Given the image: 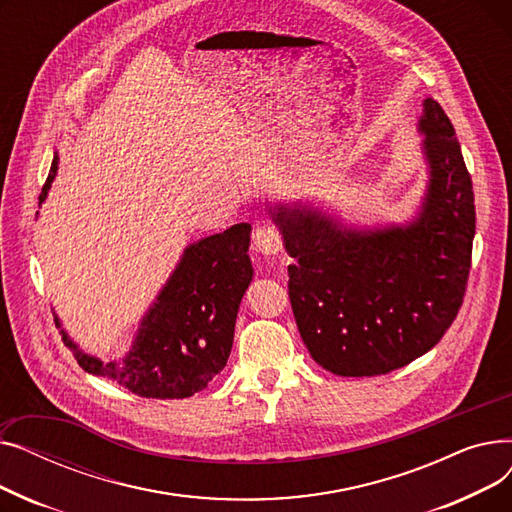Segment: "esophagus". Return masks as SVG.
<instances>
[{
  "label": "esophagus",
  "instance_id": "34e87169",
  "mask_svg": "<svg viewBox=\"0 0 512 512\" xmlns=\"http://www.w3.org/2000/svg\"><path fill=\"white\" fill-rule=\"evenodd\" d=\"M255 249L263 255H276L282 251V234L274 226H261L255 230Z\"/></svg>",
  "mask_w": 512,
  "mask_h": 512
}]
</instances>
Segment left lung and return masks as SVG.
Instances as JSON below:
<instances>
[{"label":"left lung","instance_id":"8db88e82","mask_svg":"<svg viewBox=\"0 0 512 512\" xmlns=\"http://www.w3.org/2000/svg\"><path fill=\"white\" fill-rule=\"evenodd\" d=\"M429 186L407 228L342 230L311 209L274 213L290 257L288 297L317 365L365 378L400 369L434 348L459 313L473 253L475 197L454 126L427 97Z\"/></svg>","mask_w":512,"mask_h":512}]
</instances>
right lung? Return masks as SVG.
<instances>
[{"instance_id": "obj_1", "label": "right lung", "mask_w": 512, "mask_h": 512, "mask_svg": "<svg viewBox=\"0 0 512 512\" xmlns=\"http://www.w3.org/2000/svg\"><path fill=\"white\" fill-rule=\"evenodd\" d=\"M56 170L58 157H53L39 201L45 199ZM249 240L251 226L236 224L188 247L143 319L124 363H101L83 355L64 334L78 365L145 398H186L201 392L226 367L232 351L238 305L253 278Z\"/></svg>"}]
</instances>
